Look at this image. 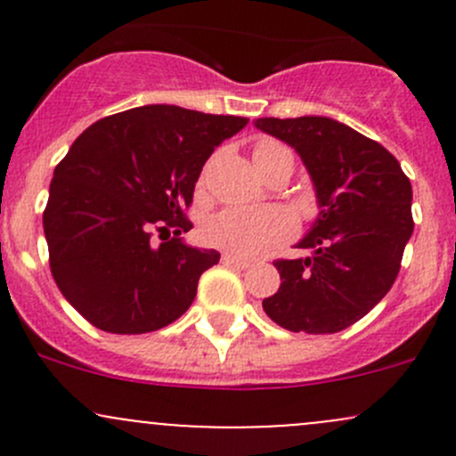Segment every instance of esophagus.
Listing matches in <instances>:
<instances>
[{"instance_id": "esophagus-1", "label": "esophagus", "mask_w": 456, "mask_h": 456, "mask_svg": "<svg viewBox=\"0 0 456 456\" xmlns=\"http://www.w3.org/2000/svg\"><path fill=\"white\" fill-rule=\"evenodd\" d=\"M223 265L232 266V269H240V271H245V269H249L251 262L240 260V257H236V256H232V254H224V256H223Z\"/></svg>"}]
</instances>
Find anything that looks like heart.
I'll use <instances>...</instances> for the list:
<instances>
[{
  "label": "heart",
  "instance_id": "obj_1",
  "mask_svg": "<svg viewBox=\"0 0 456 456\" xmlns=\"http://www.w3.org/2000/svg\"><path fill=\"white\" fill-rule=\"evenodd\" d=\"M287 151L275 141H260L254 147V160ZM296 233V223L280 207H227L211 216L202 227L209 245L238 257H256L275 245H282Z\"/></svg>",
  "mask_w": 456,
  "mask_h": 456
}]
</instances>
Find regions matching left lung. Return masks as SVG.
Segmentation results:
<instances>
[{
  "label": "left lung",
  "instance_id": "8db88e82",
  "mask_svg": "<svg viewBox=\"0 0 456 456\" xmlns=\"http://www.w3.org/2000/svg\"><path fill=\"white\" fill-rule=\"evenodd\" d=\"M256 127L300 154L320 207L297 242L311 254L273 262L282 282L262 309L293 333L348 329L397 278L415 227L411 181L386 147L329 117H269Z\"/></svg>",
  "mask_w": 456,
  "mask_h": 456
}]
</instances>
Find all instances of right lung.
Listing matches in <instances>:
<instances>
[{
    "mask_svg": "<svg viewBox=\"0 0 456 456\" xmlns=\"http://www.w3.org/2000/svg\"><path fill=\"white\" fill-rule=\"evenodd\" d=\"M249 123L178 105H142L92 123L54 167L44 233L59 291L96 329L139 335L191 306L216 249L181 240L211 151ZM163 243L151 245V232ZM175 229V238H162Z\"/></svg>",
    "mask_w": 456,
    "mask_h": 456,
    "instance_id": "add662e5",
    "label": "right lung"
}]
</instances>
